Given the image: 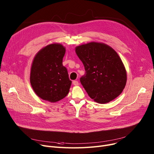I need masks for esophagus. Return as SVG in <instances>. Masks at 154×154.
I'll list each match as a JSON object with an SVG mask.
<instances>
[{
    "label": "esophagus",
    "instance_id": "esophagus-1",
    "mask_svg": "<svg viewBox=\"0 0 154 154\" xmlns=\"http://www.w3.org/2000/svg\"><path fill=\"white\" fill-rule=\"evenodd\" d=\"M72 83H73V84H74V85H79V82L77 81V80H74Z\"/></svg>",
    "mask_w": 154,
    "mask_h": 154
}]
</instances>
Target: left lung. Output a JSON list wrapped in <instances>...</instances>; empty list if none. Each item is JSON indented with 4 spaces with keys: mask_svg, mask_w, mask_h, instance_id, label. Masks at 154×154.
I'll return each instance as SVG.
<instances>
[{
    "mask_svg": "<svg viewBox=\"0 0 154 154\" xmlns=\"http://www.w3.org/2000/svg\"><path fill=\"white\" fill-rule=\"evenodd\" d=\"M75 52L85 70L80 81L91 99L106 103L122 93L127 81L126 70L112 48L90 42L77 47Z\"/></svg>",
    "mask_w": 154,
    "mask_h": 154,
    "instance_id": "left-lung-1",
    "label": "left lung"
}]
</instances>
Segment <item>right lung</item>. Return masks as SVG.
<instances>
[{"instance_id": "add662e5", "label": "right lung", "mask_w": 154, "mask_h": 154, "mask_svg": "<svg viewBox=\"0 0 154 154\" xmlns=\"http://www.w3.org/2000/svg\"><path fill=\"white\" fill-rule=\"evenodd\" d=\"M66 49L61 44H50L40 50L32 62L30 80L35 94L43 100L57 102L66 97L72 81L62 64Z\"/></svg>"}]
</instances>
